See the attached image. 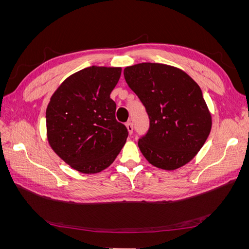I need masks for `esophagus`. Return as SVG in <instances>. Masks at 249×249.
Masks as SVG:
<instances>
[{"instance_id": "obj_1", "label": "esophagus", "mask_w": 249, "mask_h": 249, "mask_svg": "<svg viewBox=\"0 0 249 249\" xmlns=\"http://www.w3.org/2000/svg\"><path fill=\"white\" fill-rule=\"evenodd\" d=\"M125 125H126V129H127V131H129V133H130V134H132V133H133V131H134V125H133V123L131 122V120H129V122H127V123L125 124Z\"/></svg>"}]
</instances>
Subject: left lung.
<instances>
[{
  "instance_id": "left-lung-1",
  "label": "left lung",
  "mask_w": 249,
  "mask_h": 249,
  "mask_svg": "<svg viewBox=\"0 0 249 249\" xmlns=\"http://www.w3.org/2000/svg\"><path fill=\"white\" fill-rule=\"evenodd\" d=\"M124 76L149 119L148 130L138 140L142 155L167 170L189 162L212 124L199 86L183 71L160 63L127 66Z\"/></svg>"
}]
</instances>
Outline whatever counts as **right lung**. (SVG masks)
Wrapping results in <instances>:
<instances>
[{
    "label": "right lung",
    "instance_id": "obj_1",
    "mask_svg": "<svg viewBox=\"0 0 249 249\" xmlns=\"http://www.w3.org/2000/svg\"><path fill=\"white\" fill-rule=\"evenodd\" d=\"M120 67L90 66L67 78L51 97L46 120L54 152L72 168L95 173L115 160L127 137L110 93Z\"/></svg>",
    "mask_w": 249,
    "mask_h": 249
}]
</instances>
